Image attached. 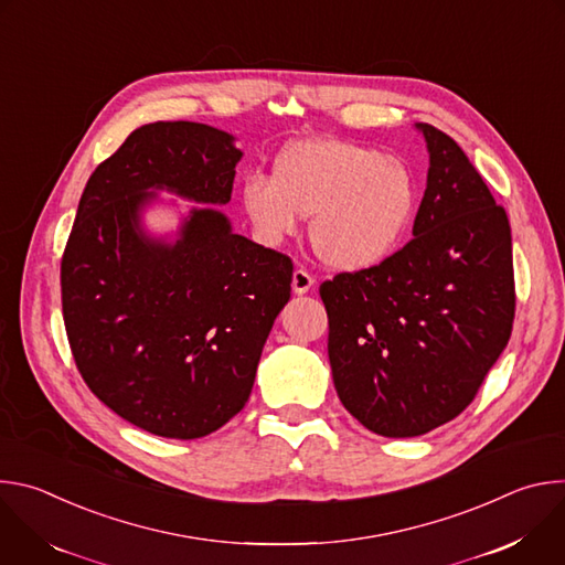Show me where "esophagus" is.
<instances>
[{
  "label": "esophagus",
  "mask_w": 565,
  "mask_h": 565,
  "mask_svg": "<svg viewBox=\"0 0 565 565\" xmlns=\"http://www.w3.org/2000/svg\"><path fill=\"white\" fill-rule=\"evenodd\" d=\"M312 286H315V277H312L308 270L297 268V270L292 273V292H295V295H306Z\"/></svg>",
  "instance_id": "34e87169"
}]
</instances>
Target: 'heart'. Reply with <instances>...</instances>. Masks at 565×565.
Instances as JSON below:
<instances>
[{
	"instance_id": "heart-1",
	"label": "heart",
	"mask_w": 565,
	"mask_h": 565,
	"mask_svg": "<svg viewBox=\"0 0 565 565\" xmlns=\"http://www.w3.org/2000/svg\"><path fill=\"white\" fill-rule=\"evenodd\" d=\"M418 205V185L405 160L375 147L303 138L288 145L270 181L241 185V207L255 234L279 246L310 221V244L327 266L344 273L384 262L405 238Z\"/></svg>"
}]
</instances>
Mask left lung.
<instances>
[{
    "instance_id": "8db88e82",
    "label": "left lung",
    "mask_w": 565,
    "mask_h": 565,
    "mask_svg": "<svg viewBox=\"0 0 565 565\" xmlns=\"http://www.w3.org/2000/svg\"><path fill=\"white\" fill-rule=\"evenodd\" d=\"M416 129L429 172L414 238L319 286L338 395L386 438L423 436L469 405L508 347L516 306L505 210L454 138Z\"/></svg>"
}]
</instances>
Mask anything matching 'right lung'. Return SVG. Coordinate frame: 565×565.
Listing matches in <instances>:
<instances>
[{
	"label": "right lung",
	"instance_id": "1",
	"mask_svg": "<svg viewBox=\"0 0 565 565\" xmlns=\"http://www.w3.org/2000/svg\"><path fill=\"white\" fill-rule=\"evenodd\" d=\"M244 151L201 122H149L96 168L79 199L60 279L75 366L127 423L194 440L246 407L292 262L234 234L212 205L232 196ZM168 189L193 209L172 245L141 230Z\"/></svg>",
	"mask_w": 565,
	"mask_h": 565
}]
</instances>
